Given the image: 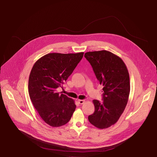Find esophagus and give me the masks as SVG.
<instances>
[{"label":"esophagus","instance_id":"1","mask_svg":"<svg viewBox=\"0 0 157 157\" xmlns=\"http://www.w3.org/2000/svg\"><path fill=\"white\" fill-rule=\"evenodd\" d=\"M78 103H79V104H80V105H83V104H84V103H85V100H78Z\"/></svg>","mask_w":157,"mask_h":157}]
</instances>
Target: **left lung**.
I'll return each instance as SVG.
<instances>
[{
    "label": "left lung",
    "instance_id": "left-lung-1",
    "mask_svg": "<svg viewBox=\"0 0 157 157\" xmlns=\"http://www.w3.org/2000/svg\"><path fill=\"white\" fill-rule=\"evenodd\" d=\"M85 57L103 86V101L93 100L95 111L88 120L96 128L106 129L118 120L128 103L130 93L128 70L120 57L106 50L86 52Z\"/></svg>",
    "mask_w": 157,
    "mask_h": 157
}]
</instances>
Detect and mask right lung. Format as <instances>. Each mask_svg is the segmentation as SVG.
<instances>
[{
    "label": "right lung",
    "instance_id": "1",
    "mask_svg": "<svg viewBox=\"0 0 157 157\" xmlns=\"http://www.w3.org/2000/svg\"><path fill=\"white\" fill-rule=\"evenodd\" d=\"M83 54L49 53L40 58L31 71L28 81L31 100L42 120L52 127L67 124L75 109L74 100L59 94L57 89L63 88Z\"/></svg>",
    "mask_w": 157,
    "mask_h": 157
}]
</instances>
